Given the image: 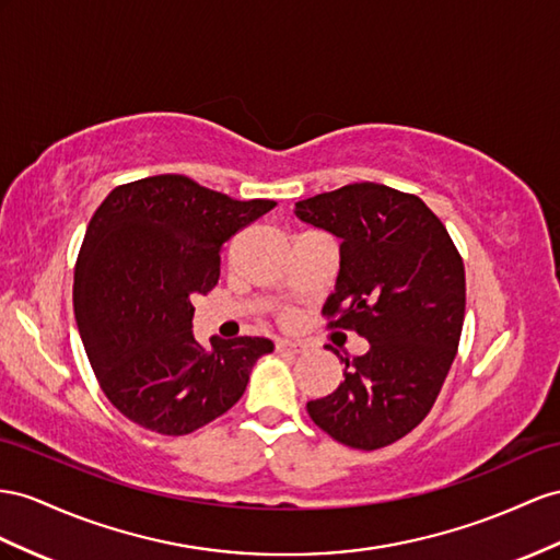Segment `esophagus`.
<instances>
[{"instance_id":"esophagus-1","label":"esophagus","mask_w":560,"mask_h":560,"mask_svg":"<svg viewBox=\"0 0 560 560\" xmlns=\"http://www.w3.org/2000/svg\"><path fill=\"white\" fill-rule=\"evenodd\" d=\"M277 350L289 352V354H300L305 350V346H303V342H298V340H277Z\"/></svg>"}]
</instances>
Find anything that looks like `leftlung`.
I'll return each mask as SVG.
<instances>
[{
  "mask_svg": "<svg viewBox=\"0 0 560 560\" xmlns=\"http://www.w3.org/2000/svg\"><path fill=\"white\" fill-rule=\"evenodd\" d=\"M303 222L336 234L340 271L322 310L328 328L369 340L346 381L307 402L312 421L352 450H381L433 409L456 357L466 271L452 236L419 196L360 182L298 200Z\"/></svg>",
  "mask_w": 560,
  "mask_h": 560,
  "instance_id": "obj_1",
  "label": "left lung"
}]
</instances>
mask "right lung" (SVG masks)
<instances>
[{"mask_svg": "<svg viewBox=\"0 0 560 560\" xmlns=\"http://www.w3.org/2000/svg\"><path fill=\"white\" fill-rule=\"evenodd\" d=\"M277 203L234 200L184 175L113 189L84 234L73 305L84 352L122 417L189 435L232 409L269 338H194L196 295L220 279V250Z\"/></svg>", "mask_w": 560, "mask_h": 560, "instance_id": "1", "label": "right lung"}]
</instances>
